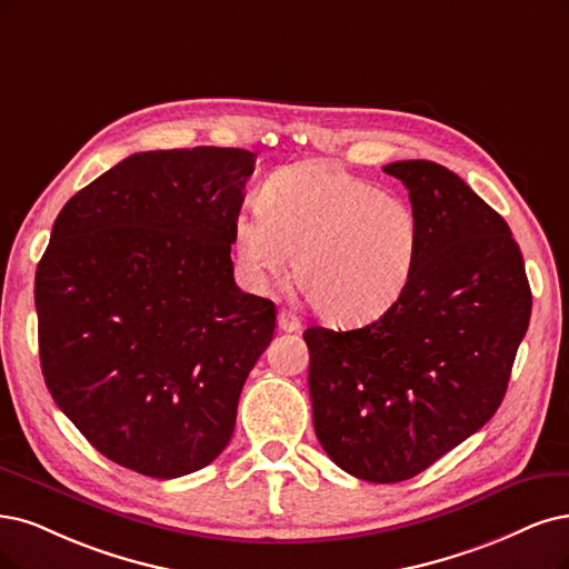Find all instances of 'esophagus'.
<instances>
[{"mask_svg": "<svg viewBox=\"0 0 569 569\" xmlns=\"http://www.w3.org/2000/svg\"><path fill=\"white\" fill-rule=\"evenodd\" d=\"M279 328H281L283 332H298V330L302 328V321H300L292 311L281 309V311H279Z\"/></svg>", "mask_w": 569, "mask_h": 569, "instance_id": "34e87169", "label": "esophagus"}]
</instances>
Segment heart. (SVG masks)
Returning <instances> with one entry per match:
<instances>
[{
  "mask_svg": "<svg viewBox=\"0 0 569 569\" xmlns=\"http://www.w3.org/2000/svg\"><path fill=\"white\" fill-rule=\"evenodd\" d=\"M260 213L234 220V248L250 281L286 277L296 256L305 300L335 323H366L396 305L419 250L415 208L342 166L302 161L271 173Z\"/></svg>",
  "mask_w": 569,
  "mask_h": 569,
  "instance_id": "1",
  "label": "heart"
}]
</instances>
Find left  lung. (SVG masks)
Wrapping results in <instances>:
<instances>
[{"label": "left lung", "instance_id": "8db88e82", "mask_svg": "<svg viewBox=\"0 0 569 569\" xmlns=\"http://www.w3.org/2000/svg\"><path fill=\"white\" fill-rule=\"evenodd\" d=\"M419 220L403 296L370 326L305 330L313 431L370 482H401L476 433L501 406L532 292L511 229L446 166H385Z\"/></svg>", "mask_w": 569, "mask_h": 569}]
</instances>
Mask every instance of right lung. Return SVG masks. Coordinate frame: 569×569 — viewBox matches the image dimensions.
<instances>
[{
	"label": "right lung",
	"instance_id": "right-lung-1",
	"mask_svg": "<svg viewBox=\"0 0 569 569\" xmlns=\"http://www.w3.org/2000/svg\"><path fill=\"white\" fill-rule=\"evenodd\" d=\"M256 154L138 152L62 206L37 264L39 361L56 406L114 465L178 478L210 465L277 307L234 283L231 243Z\"/></svg>",
	"mask_w": 569,
	"mask_h": 569
}]
</instances>
